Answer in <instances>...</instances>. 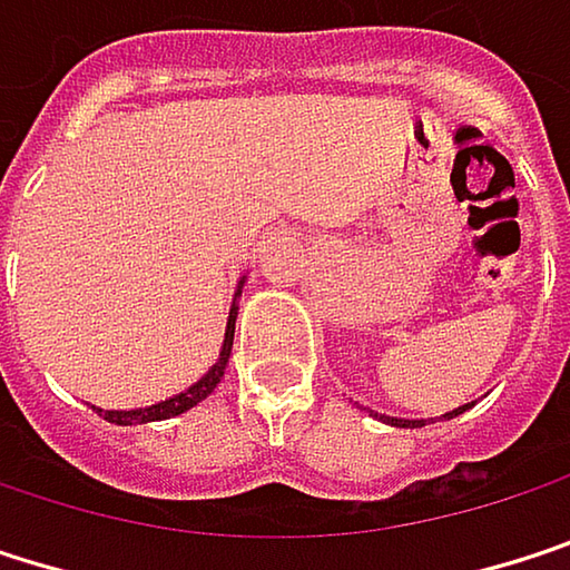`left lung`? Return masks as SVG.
Returning <instances> with one entry per match:
<instances>
[{"mask_svg":"<svg viewBox=\"0 0 570 570\" xmlns=\"http://www.w3.org/2000/svg\"><path fill=\"white\" fill-rule=\"evenodd\" d=\"M461 412H464V409H458V412H451L448 419H454V415H461ZM389 422H392V425H399V428H419V425H422V422H402V419H389Z\"/></svg>","mask_w":570,"mask_h":570,"instance_id":"8db88e82","label":"left lung"}]
</instances>
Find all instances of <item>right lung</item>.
<instances>
[{
	"label": "right lung",
	"mask_w": 570,
	"mask_h": 570,
	"mask_svg": "<svg viewBox=\"0 0 570 570\" xmlns=\"http://www.w3.org/2000/svg\"><path fill=\"white\" fill-rule=\"evenodd\" d=\"M235 315H238V308H232V315H228V325H225V345H222L218 362H215V365H212V372H208L205 379H198L188 392H181V395H175V399H168V402L148 405V409H136V412H102V409H96V412H99L106 422H112V425H145V422L175 419V415H181V412L195 409L198 402H205V399L215 392V385L222 382V375H225V365H228V355H232V338H235Z\"/></svg>",
	"instance_id": "right-lung-1"
}]
</instances>
